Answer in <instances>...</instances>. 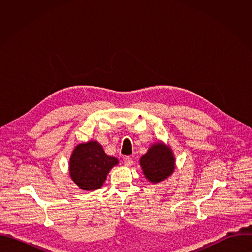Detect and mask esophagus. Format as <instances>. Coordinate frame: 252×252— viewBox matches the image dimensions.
Segmentation results:
<instances>
[{"label": "esophagus", "instance_id": "esophagus-1", "mask_svg": "<svg viewBox=\"0 0 252 252\" xmlns=\"http://www.w3.org/2000/svg\"><path fill=\"white\" fill-rule=\"evenodd\" d=\"M124 163H125L126 166H130L133 163V160H132V158L130 157H126L124 158Z\"/></svg>", "mask_w": 252, "mask_h": 252}]
</instances>
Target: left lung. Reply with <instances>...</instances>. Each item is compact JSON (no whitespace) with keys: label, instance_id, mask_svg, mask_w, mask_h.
Instances as JSON below:
<instances>
[{"label":"left lung","instance_id":"1","mask_svg":"<svg viewBox=\"0 0 252 252\" xmlns=\"http://www.w3.org/2000/svg\"><path fill=\"white\" fill-rule=\"evenodd\" d=\"M139 163L143 174L154 184L168 177L174 169V158L169 148L163 143L151 147L149 152L140 158Z\"/></svg>","mask_w":252,"mask_h":252}]
</instances>
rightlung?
<instances>
[{
    "instance_id": "obj_1",
    "label": "right lung",
    "mask_w": 252,
    "mask_h": 252,
    "mask_svg": "<svg viewBox=\"0 0 252 252\" xmlns=\"http://www.w3.org/2000/svg\"><path fill=\"white\" fill-rule=\"evenodd\" d=\"M119 160L107 156L96 141H89L76 147L69 159V174L85 190L99 189L106 175Z\"/></svg>"
}]
</instances>
